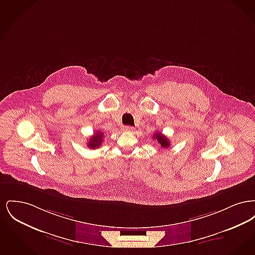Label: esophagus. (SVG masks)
<instances>
[{"instance_id":"obj_1","label":"esophagus","mask_w":255,"mask_h":255,"mask_svg":"<svg viewBox=\"0 0 255 255\" xmlns=\"http://www.w3.org/2000/svg\"><path fill=\"white\" fill-rule=\"evenodd\" d=\"M123 130H124L125 132H132L133 130V128L132 126H123Z\"/></svg>"}]
</instances>
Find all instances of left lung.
<instances>
[{
	"label": "left lung",
	"instance_id": "1",
	"mask_svg": "<svg viewBox=\"0 0 255 255\" xmlns=\"http://www.w3.org/2000/svg\"><path fill=\"white\" fill-rule=\"evenodd\" d=\"M153 138L157 139V141H158L162 148H169L170 141L168 140V138L165 135H163L162 133H158H158H154L153 134Z\"/></svg>",
	"mask_w": 255,
	"mask_h": 255
}]
</instances>
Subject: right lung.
Here are the masks:
<instances>
[{
  "mask_svg": "<svg viewBox=\"0 0 255 255\" xmlns=\"http://www.w3.org/2000/svg\"><path fill=\"white\" fill-rule=\"evenodd\" d=\"M103 135H104V133L102 132L97 131L96 133H94V135L89 139V141L87 143L88 147L91 148V149H96V148L100 147L101 143H102Z\"/></svg>",
  "mask_w": 255,
  "mask_h": 255,
  "instance_id": "right-lung-1",
  "label": "right lung"
}]
</instances>
